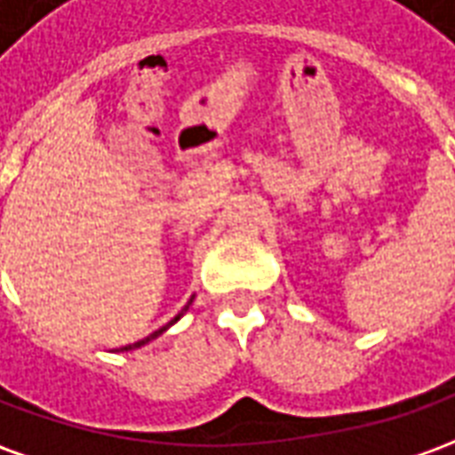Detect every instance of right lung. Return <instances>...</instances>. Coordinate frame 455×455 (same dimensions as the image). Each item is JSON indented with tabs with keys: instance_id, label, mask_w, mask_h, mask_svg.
<instances>
[{
	"instance_id": "1",
	"label": "right lung",
	"mask_w": 455,
	"mask_h": 455,
	"mask_svg": "<svg viewBox=\"0 0 455 455\" xmlns=\"http://www.w3.org/2000/svg\"><path fill=\"white\" fill-rule=\"evenodd\" d=\"M192 299H195V295H192ZM192 299H189V302H188V307H185V309H182V312H180V315L175 316V319H170L168 324H165V326H160L158 331H153V334H150V336H146V339H140V341H136V343H129V346H124V348H119V351H133V348H140V346H146V343H148V341H153V339H158V336L163 334V331H165V329H168V326H172V324H175V322H178L180 316H182V315H185V312H188V309H189V305H192Z\"/></svg>"
}]
</instances>
